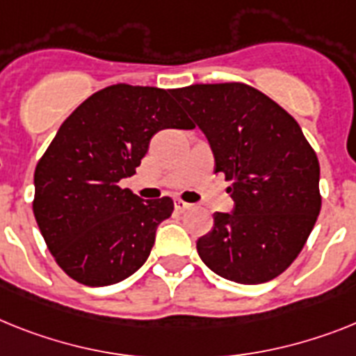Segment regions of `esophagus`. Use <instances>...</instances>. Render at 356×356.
Returning <instances> with one entry per match:
<instances>
[{
  "label": "esophagus",
  "instance_id": "1",
  "mask_svg": "<svg viewBox=\"0 0 356 356\" xmlns=\"http://www.w3.org/2000/svg\"><path fill=\"white\" fill-rule=\"evenodd\" d=\"M190 208H192V204H190V202H186V201H181V199H177V201H175V210H177V211L190 210Z\"/></svg>",
  "mask_w": 356,
  "mask_h": 356
}]
</instances>
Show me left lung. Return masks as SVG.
<instances>
[{
    "label": "left lung",
    "mask_w": 356,
    "mask_h": 356,
    "mask_svg": "<svg viewBox=\"0 0 356 356\" xmlns=\"http://www.w3.org/2000/svg\"><path fill=\"white\" fill-rule=\"evenodd\" d=\"M210 141L234 213H213L197 252L213 273L238 284L279 277L302 252L321 213V166L280 104L246 83L190 85L172 92Z\"/></svg>",
    "instance_id": "8db88e82"
}]
</instances>
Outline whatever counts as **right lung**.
<instances>
[{"label":"right lung","mask_w":356,"mask_h":356,"mask_svg":"<svg viewBox=\"0 0 356 356\" xmlns=\"http://www.w3.org/2000/svg\"><path fill=\"white\" fill-rule=\"evenodd\" d=\"M172 90L106 86L65 119L34 172V210L47 248L85 286L121 282L146 262L170 197L141 201L119 181L136 173L155 132L193 128Z\"/></svg>","instance_id":"1"}]
</instances>
